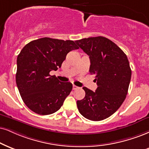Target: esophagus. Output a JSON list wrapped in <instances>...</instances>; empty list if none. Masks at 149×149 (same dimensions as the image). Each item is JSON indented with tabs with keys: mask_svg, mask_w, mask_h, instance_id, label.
Returning <instances> with one entry per match:
<instances>
[{
	"mask_svg": "<svg viewBox=\"0 0 149 149\" xmlns=\"http://www.w3.org/2000/svg\"><path fill=\"white\" fill-rule=\"evenodd\" d=\"M78 88H79L78 86H75V85H73L72 86V89L73 90H77V89H78Z\"/></svg>",
	"mask_w": 149,
	"mask_h": 149,
	"instance_id": "esophagus-1",
	"label": "esophagus"
}]
</instances>
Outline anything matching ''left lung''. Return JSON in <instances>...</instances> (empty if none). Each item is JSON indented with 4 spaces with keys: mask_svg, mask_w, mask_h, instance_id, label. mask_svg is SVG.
Segmentation results:
<instances>
[{
    "mask_svg": "<svg viewBox=\"0 0 149 149\" xmlns=\"http://www.w3.org/2000/svg\"><path fill=\"white\" fill-rule=\"evenodd\" d=\"M89 56L90 72L96 74L95 92L84 87L86 96L78 100L79 113L92 121H101L115 113L125 100L131 78V69L125 53L104 36L75 41Z\"/></svg>",
    "mask_w": 149,
    "mask_h": 149,
    "instance_id": "left-lung-1",
    "label": "left lung"
}]
</instances>
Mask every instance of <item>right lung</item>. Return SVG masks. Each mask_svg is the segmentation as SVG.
I'll list each match as a JSON object with an SVG mask.
<instances>
[{"label":"right lung","instance_id":"obj_1","mask_svg":"<svg viewBox=\"0 0 149 149\" xmlns=\"http://www.w3.org/2000/svg\"><path fill=\"white\" fill-rule=\"evenodd\" d=\"M79 47L73 41L48 37L27 43L17 57L16 81L23 102L31 111L46 115L60 109L72 84L61 82L49 72L61 67L68 53Z\"/></svg>","mask_w":149,"mask_h":149}]
</instances>
